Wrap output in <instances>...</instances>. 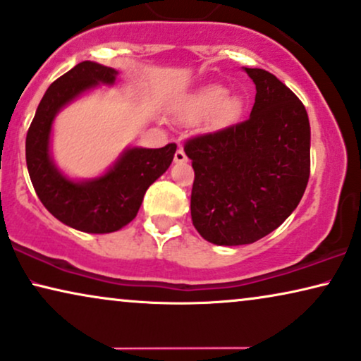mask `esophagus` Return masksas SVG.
<instances>
[{"label": "esophagus", "mask_w": 361, "mask_h": 361, "mask_svg": "<svg viewBox=\"0 0 361 361\" xmlns=\"http://www.w3.org/2000/svg\"><path fill=\"white\" fill-rule=\"evenodd\" d=\"M174 161H176L177 164L187 162V156H185L184 149H182V147H179V149H177V151H176V154H174Z\"/></svg>", "instance_id": "obj_1"}]
</instances>
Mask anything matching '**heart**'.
Segmentation results:
<instances>
[{
	"label": "heart",
	"mask_w": 361,
	"mask_h": 361,
	"mask_svg": "<svg viewBox=\"0 0 361 361\" xmlns=\"http://www.w3.org/2000/svg\"><path fill=\"white\" fill-rule=\"evenodd\" d=\"M194 111L199 118H210L214 128H227L240 118L243 104L237 96H227L226 87L214 84L199 92Z\"/></svg>",
	"instance_id": "obj_1"
}]
</instances>
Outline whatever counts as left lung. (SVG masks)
<instances>
[{"label": "left lung", "instance_id": "8db88e82", "mask_svg": "<svg viewBox=\"0 0 361 361\" xmlns=\"http://www.w3.org/2000/svg\"><path fill=\"white\" fill-rule=\"evenodd\" d=\"M255 82L250 118L187 139L192 159V224L215 245H245L275 231L300 202L310 177L305 106L265 69Z\"/></svg>", "mask_w": 361, "mask_h": 361}]
</instances>
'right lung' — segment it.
Here are the masks:
<instances>
[{
    "label": "right lung",
    "instance_id": "add662e5",
    "mask_svg": "<svg viewBox=\"0 0 361 361\" xmlns=\"http://www.w3.org/2000/svg\"><path fill=\"white\" fill-rule=\"evenodd\" d=\"M116 71L82 61L56 79L37 106L26 134V164L32 187L46 209L66 226L89 233H109L137 215L144 194L169 169L177 146L133 147L106 176L89 182L68 180L49 159V133L56 112L99 82L112 84Z\"/></svg>",
    "mask_w": 361,
    "mask_h": 361
}]
</instances>
